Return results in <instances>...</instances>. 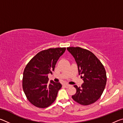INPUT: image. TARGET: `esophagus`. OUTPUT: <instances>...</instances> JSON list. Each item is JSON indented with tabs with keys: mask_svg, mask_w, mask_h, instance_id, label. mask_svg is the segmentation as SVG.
<instances>
[{
	"mask_svg": "<svg viewBox=\"0 0 123 123\" xmlns=\"http://www.w3.org/2000/svg\"><path fill=\"white\" fill-rule=\"evenodd\" d=\"M64 86H65L66 88H68V87H70V86H71V85L67 84H64Z\"/></svg>",
	"mask_w": 123,
	"mask_h": 123,
	"instance_id": "esophagus-1",
	"label": "esophagus"
}]
</instances>
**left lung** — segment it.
<instances>
[{"label":"left lung","mask_w":123,"mask_h":123,"mask_svg":"<svg viewBox=\"0 0 123 123\" xmlns=\"http://www.w3.org/2000/svg\"><path fill=\"white\" fill-rule=\"evenodd\" d=\"M78 64L79 74L82 75L81 87L74 85L76 92L72 95L74 101L82 105H88L97 101L103 94L106 84L105 68L94 54L80 47H68Z\"/></svg>","instance_id":"obj_1"}]
</instances>
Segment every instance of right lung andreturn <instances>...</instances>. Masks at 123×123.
Masks as SVG:
<instances>
[{"mask_svg": "<svg viewBox=\"0 0 123 123\" xmlns=\"http://www.w3.org/2000/svg\"><path fill=\"white\" fill-rule=\"evenodd\" d=\"M66 49L44 50L37 53L26 64L23 72V89L26 98L36 107H47L56 100L62 85L53 80L49 83L48 74H52L57 60Z\"/></svg>", "mask_w": 123, "mask_h": 123, "instance_id": "right-lung-1", "label": "right lung"}]
</instances>
